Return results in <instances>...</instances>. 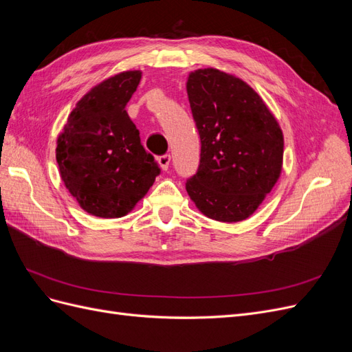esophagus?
<instances>
[{
	"label": "esophagus",
	"instance_id": "obj_1",
	"mask_svg": "<svg viewBox=\"0 0 352 352\" xmlns=\"http://www.w3.org/2000/svg\"><path fill=\"white\" fill-rule=\"evenodd\" d=\"M158 163L160 166H162L163 170H167L168 168V164H170V154H163L158 157Z\"/></svg>",
	"mask_w": 352,
	"mask_h": 352
}]
</instances>
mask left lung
Segmentation results:
<instances>
[{"label": "left lung", "instance_id": "left-lung-1", "mask_svg": "<svg viewBox=\"0 0 352 352\" xmlns=\"http://www.w3.org/2000/svg\"><path fill=\"white\" fill-rule=\"evenodd\" d=\"M188 98L201 140L198 170L186 190L219 221L250 217L279 179L283 135L260 95L216 69L189 74Z\"/></svg>", "mask_w": 352, "mask_h": 352}]
</instances>
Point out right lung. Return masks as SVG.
Returning <instances> with one entry per match:
<instances>
[{
	"instance_id": "obj_1",
	"label": "right lung",
	"mask_w": 352,
	"mask_h": 352,
	"mask_svg": "<svg viewBox=\"0 0 352 352\" xmlns=\"http://www.w3.org/2000/svg\"><path fill=\"white\" fill-rule=\"evenodd\" d=\"M140 80L135 70L101 82L76 104L58 136L61 179L89 214H127L162 173L124 110Z\"/></svg>"
}]
</instances>
